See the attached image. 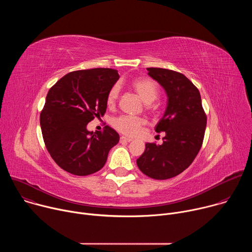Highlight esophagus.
Wrapping results in <instances>:
<instances>
[{
  "label": "esophagus",
  "mask_w": 252,
  "mask_h": 252,
  "mask_svg": "<svg viewBox=\"0 0 252 252\" xmlns=\"http://www.w3.org/2000/svg\"><path fill=\"white\" fill-rule=\"evenodd\" d=\"M132 139L129 138V137H126V136H122L121 137V142H130Z\"/></svg>",
  "instance_id": "34e87169"
}]
</instances>
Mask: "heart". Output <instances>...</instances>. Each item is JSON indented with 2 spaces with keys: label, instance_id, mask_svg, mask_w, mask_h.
Returning <instances> with one entry per match:
<instances>
[{
  "label": "heart",
  "instance_id": "1",
  "mask_svg": "<svg viewBox=\"0 0 252 252\" xmlns=\"http://www.w3.org/2000/svg\"><path fill=\"white\" fill-rule=\"evenodd\" d=\"M131 88L137 94V95L146 103H152L155 101L158 95V89L156 83L149 79H136L132 81ZM120 89L116 85L114 86L106 96V103L109 106H113L119 96ZM114 127L120 132L134 136L138 133L140 127L145 125V120L140 118H132L128 116H121L113 120Z\"/></svg>",
  "mask_w": 252,
  "mask_h": 252
}]
</instances>
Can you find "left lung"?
Returning a JSON list of instances; mask_svg holds the SVG:
<instances>
[{
  "label": "left lung",
  "instance_id": "left-lung-1",
  "mask_svg": "<svg viewBox=\"0 0 252 252\" xmlns=\"http://www.w3.org/2000/svg\"><path fill=\"white\" fill-rule=\"evenodd\" d=\"M148 75L164 90L167 104L156 126L164 131L162 145L146 143V150L136 159L141 172L155 179H167L186 170L197 156L206 127L197 88L177 71L148 67Z\"/></svg>",
  "mask_w": 252,
  "mask_h": 252
}]
</instances>
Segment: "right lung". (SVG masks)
Here are the masks:
<instances>
[{
    "mask_svg": "<svg viewBox=\"0 0 252 252\" xmlns=\"http://www.w3.org/2000/svg\"><path fill=\"white\" fill-rule=\"evenodd\" d=\"M119 78L113 68L76 70L50 89L40 124L49 154L63 170L76 175L94 173L118 145L120 135L111 126L94 132L87 126L103 117L107 94Z\"/></svg>",
    "mask_w": 252,
    "mask_h": 252,
    "instance_id": "1",
    "label": "right lung"
}]
</instances>
